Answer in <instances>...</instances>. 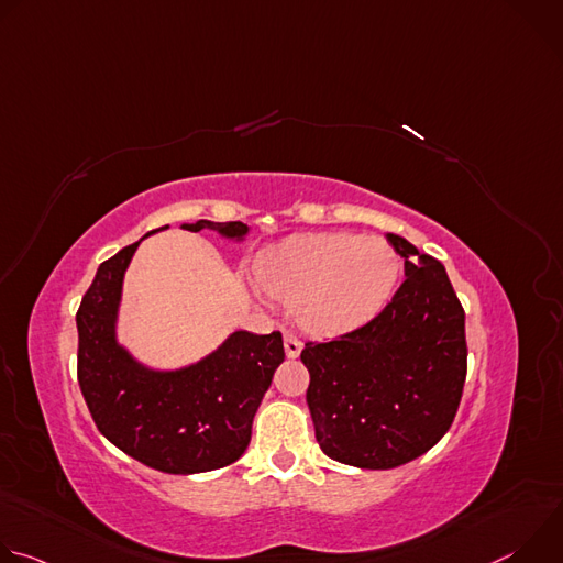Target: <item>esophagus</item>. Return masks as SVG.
Here are the masks:
<instances>
[{
    "label": "esophagus",
    "instance_id": "34e87169",
    "mask_svg": "<svg viewBox=\"0 0 563 563\" xmlns=\"http://www.w3.org/2000/svg\"><path fill=\"white\" fill-rule=\"evenodd\" d=\"M300 350H302L300 339L289 334V332H285V354H287V358H296L300 354Z\"/></svg>",
    "mask_w": 563,
    "mask_h": 563
}]
</instances>
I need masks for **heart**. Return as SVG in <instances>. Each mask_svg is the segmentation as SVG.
<instances>
[{"label":"heart","instance_id":"heart-1","mask_svg":"<svg viewBox=\"0 0 563 563\" xmlns=\"http://www.w3.org/2000/svg\"><path fill=\"white\" fill-rule=\"evenodd\" d=\"M400 258L383 238L305 233L256 261L258 285L296 305L300 325L316 336H339L376 318L391 300Z\"/></svg>","mask_w":563,"mask_h":563}]
</instances>
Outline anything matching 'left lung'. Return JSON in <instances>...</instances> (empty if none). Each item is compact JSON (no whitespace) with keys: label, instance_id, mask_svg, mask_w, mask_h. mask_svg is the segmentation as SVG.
<instances>
[{"label":"left lung","instance_id":"8db88e82","mask_svg":"<svg viewBox=\"0 0 563 563\" xmlns=\"http://www.w3.org/2000/svg\"><path fill=\"white\" fill-rule=\"evenodd\" d=\"M406 280L363 328L305 343L307 406L330 459L365 470L404 465L450 430L467 372L465 311L445 267L387 233Z\"/></svg>","mask_w":563,"mask_h":563}]
</instances>
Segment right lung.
Instances as JSON below:
<instances>
[{
	"mask_svg": "<svg viewBox=\"0 0 563 563\" xmlns=\"http://www.w3.org/2000/svg\"><path fill=\"white\" fill-rule=\"evenodd\" d=\"M183 229H211L229 240L250 233L243 222L211 220ZM142 240L98 267L77 309L79 389L98 430L135 461L167 474L224 467L243 456L252 441L256 410L285 361L283 336L238 330L218 350L178 369H153L135 361L118 343L115 328L124 272Z\"/></svg>",
	"mask_w": 563,
	"mask_h": 563,
	"instance_id": "add662e5",
	"label": "right lung"
}]
</instances>
